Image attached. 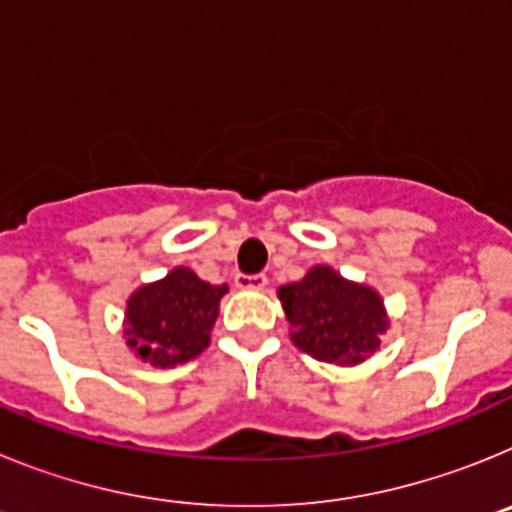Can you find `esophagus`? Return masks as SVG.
Instances as JSON below:
<instances>
[{
	"label": "esophagus",
	"mask_w": 512,
	"mask_h": 512,
	"mask_svg": "<svg viewBox=\"0 0 512 512\" xmlns=\"http://www.w3.org/2000/svg\"><path fill=\"white\" fill-rule=\"evenodd\" d=\"M235 287L259 292V289L266 287V277L264 274H238V277H235Z\"/></svg>",
	"instance_id": "1"
}]
</instances>
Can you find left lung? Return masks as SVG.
Listing matches in <instances>:
<instances>
[{"label": "left lung", "mask_w": 512, "mask_h": 512, "mask_svg": "<svg viewBox=\"0 0 512 512\" xmlns=\"http://www.w3.org/2000/svg\"><path fill=\"white\" fill-rule=\"evenodd\" d=\"M277 297L292 343L328 364H361L377 354L390 328V315L377 289L341 277L328 264L312 266L300 282L282 284Z\"/></svg>", "instance_id": "left-lung-1"}]
</instances>
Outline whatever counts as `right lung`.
I'll use <instances>...</instances> for the list:
<instances>
[{"label": "right lung", "mask_w": 512, "mask_h": 512, "mask_svg": "<svg viewBox=\"0 0 512 512\" xmlns=\"http://www.w3.org/2000/svg\"><path fill=\"white\" fill-rule=\"evenodd\" d=\"M228 284H210L189 266L143 284L128 297L122 338L130 354L156 369H174L210 346L212 325Z\"/></svg>", "instance_id": "right-lung-1"}]
</instances>
